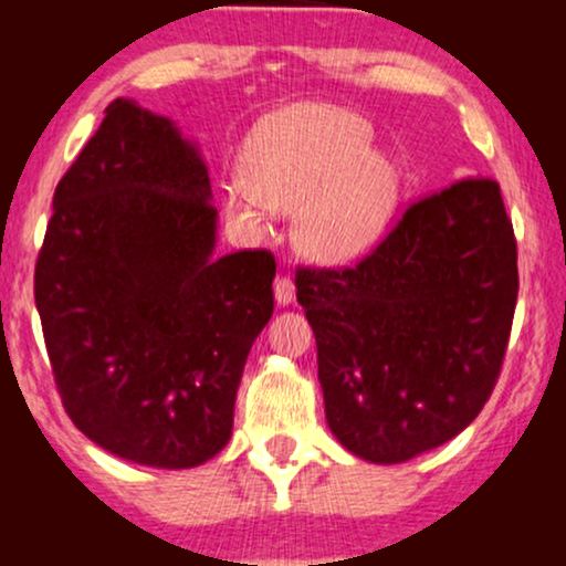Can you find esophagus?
<instances>
[{
    "label": "esophagus",
    "instance_id": "obj_1",
    "mask_svg": "<svg viewBox=\"0 0 566 566\" xmlns=\"http://www.w3.org/2000/svg\"><path fill=\"white\" fill-rule=\"evenodd\" d=\"M274 297L279 305H290L295 301V284H292L290 276H279L274 282Z\"/></svg>",
    "mask_w": 566,
    "mask_h": 566
}]
</instances>
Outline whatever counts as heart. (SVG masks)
Returning <instances> with one entry per match:
<instances>
[{"label": "heart", "instance_id": "1", "mask_svg": "<svg viewBox=\"0 0 566 566\" xmlns=\"http://www.w3.org/2000/svg\"><path fill=\"white\" fill-rule=\"evenodd\" d=\"M365 116L324 103H295L252 129L239 178L226 193L233 218L261 205L297 210L295 239L319 263H348L382 237L399 201V170L373 148Z\"/></svg>", "mask_w": 566, "mask_h": 566}]
</instances>
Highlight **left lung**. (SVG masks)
I'll return each mask as SVG.
<instances>
[{
  "label": "left lung",
  "mask_w": 566,
  "mask_h": 566,
  "mask_svg": "<svg viewBox=\"0 0 566 566\" xmlns=\"http://www.w3.org/2000/svg\"><path fill=\"white\" fill-rule=\"evenodd\" d=\"M295 287L340 444L386 465L444 444L495 391L516 311V237L497 180L415 199L365 258L301 265Z\"/></svg>",
  "instance_id": "1"
}]
</instances>
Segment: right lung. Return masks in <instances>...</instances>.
I'll list each match as a JSON object with an SVG mask.
<instances>
[{
	"instance_id": "1",
	"label": "right lung",
	"mask_w": 566,
	"mask_h": 566,
	"mask_svg": "<svg viewBox=\"0 0 566 566\" xmlns=\"http://www.w3.org/2000/svg\"><path fill=\"white\" fill-rule=\"evenodd\" d=\"M210 197L197 148L125 97L55 188L34 269L55 388L84 437L133 463L193 469L223 450L274 314V255H212Z\"/></svg>"
}]
</instances>
